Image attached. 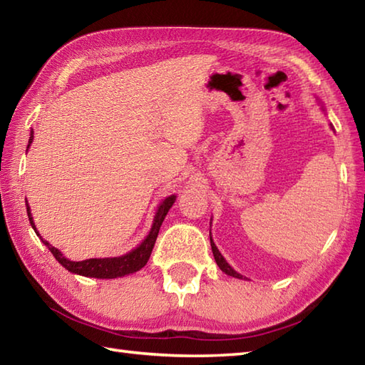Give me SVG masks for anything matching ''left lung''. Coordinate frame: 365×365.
I'll return each mask as SVG.
<instances>
[{"instance_id":"obj_1","label":"left lung","mask_w":365,"mask_h":365,"mask_svg":"<svg viewBox=\"0 0 365 365\" xmlns=\"http://www.w3.org/2000/svg\"><path fill=\"white\" fill-rule=\"evenodd\" d=\"M210 242H211V250H213V255H215V259H216V262H217L219 269H221L222 272H225L227 275H230V277H235V278H242V275H240L238 272H236V270H233V269H232V266L228 264V262L224 259V257L221 255V252L217 250V247L215 245L213 240H211V236H210Z\"/></svg>"}]
</instances>
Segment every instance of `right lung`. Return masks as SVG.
I'll return each mask as SVG.
<instances>
[{"label": "right lung", "instance_id": "1", "mask_svg": "<svg viewBox=\"0 0 365 365\" xmlns=\"http://www.w3.org/2000/svg\"><path fill=\"white\" fill-rule=\"evenodd\" d=\"M32 140H34V130H31L28 148L31 146ZM174 200H175V196H169L162 203H160L150 232L146 236V240H144L137 249H133L132 252L125 253V255H123V257L90 258V259H83V261H71V259L65 258L61 250L53 247V245H51L48 241L41 238V236L37 232L36 225H34L31 208H29L28 203H26V211H28V216H29V222H31L34 230H36L37 236H40L41 242L46 245L49 252L54 255V258L58 262H61V264L66 270H70V272H73V274L83 275V277H93V278H118V277H124V275H129V274H133V272H138L141 267L146 266V262H148L150 253H152V249H154V244L157 241L160 227H162V222L165 221L169 208L173 207Z\"/></svg>", "mask_w": 365, "mask_h": 365}]
</instances>
